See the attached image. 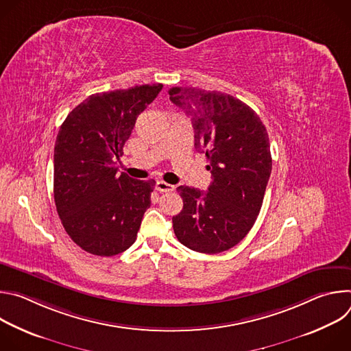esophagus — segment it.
Segmentation results:
<instances>
[{"label":"esophagus","instance_id":"34e87169","mask_svg":"<svg viewBox=\"0 0 351 351\" xmlns=\"http://www.w3.org/2000/svg\"><path fill=\"white\" fill-rule=\"evenodd\" d=\"M156 189H157L158 191H161V193H167V191H173V190H175V186H173V184H169V183H167V182H164V180H158V182L156 183Z\"/></svg>","mask_w":351,"mask_h":351}]
</instances>
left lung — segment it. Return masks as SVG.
Here are the masks:
<instances>
[{"mask_svg":"<svg viewBox=\"0 0 351 351\" xmlns=\"http://www.w3.org/2000/svg\"><path fill=\"white\" fill-rule=\"evenodd\" d=\"M169 99L191 119L194 147L208 158V191L179 186L182 211L172 218L178 240L218 254L253 228L272 169L269 137L260 117L233 95L172 87Z\"/></svg>","mask_w":351,"mask_h":351,"instance_id":"8db88e82","label":"left lung"}]
</instances>
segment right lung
<instances>
[{"label": "right lung", "mask_w": 351, "mask_h": 351, "mask_svg": "<svg viewBox=\"0 0 351 351\" xmlns=\"http://www.w3.org/2000/svg\"><path fill=\"white\" fill-rule=\"evenodd\" d=\"M162 84L87 97L66 117L54 148V199L69 237L84 252L111 257L136 240L156 182L118 175L115 160L137 117Z\"/></svg>", "instance_id": "right-lung-1"}]
</instances>
